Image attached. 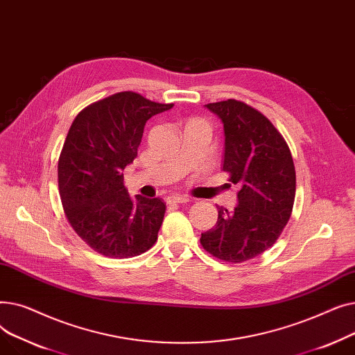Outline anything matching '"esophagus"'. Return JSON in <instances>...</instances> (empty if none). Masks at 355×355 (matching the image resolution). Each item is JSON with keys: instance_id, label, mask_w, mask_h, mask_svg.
Here are the masks:
<instances>
[{"instance_id": "obj_1", "label": "esophagus", "mask_w": 355, "mask_h": 355, "mask_svg": "<svg viewBox=\"0 0 355 355\" xmlns=\"http://www.w3.org/2000/svg\"><path fill=\"white\" fill-rule=\"evenodd\" d=\"M189 201H193V200L189 198V197L178 196V194L166 197V202H168V204H181V202H189Z\"/></svg>"}]
</instances>
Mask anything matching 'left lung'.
<instances>
[{
    "instance_id": "left-lung-1",
    "label": "left lung",
    "mask_w": 355,
    "mask_h": 355,
    "mask_svg": "<svg viewBox=\"0 0 355 355\" xmlns=\"http://www.w3.org/2000/svg\"><path fill=\"white\" fill-rule=\"evenodd\" d=\"M225 129L223 171L240 185L236 207H218L201 245L225 262L240 263L273 246L291 217L296 175L289 148L272 122L234 99L204 105Z\"/></svg>"
}]
</instances>
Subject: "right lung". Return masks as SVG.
Returning <instances> with one entry per match:
<instances>
[{"mask_svg": "<svg viewBox=\"0 0 355 355\" xmlns=\"http://www.w3.org/2000/svg\"><path fill=\"white\" fill-rule=\"evenodd\" d=\"M173 106L121 92L83 109L69 129L58 166L62 204L73 230L103 256L132 257L157 241L165 202L129 197L122 171L148 119Z\"/></svg>", "mask_w": 355, "mask_h": 355, "instance_id": "add662e5", "label": "right lung"}]
</instances>
